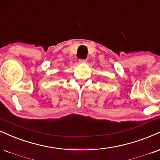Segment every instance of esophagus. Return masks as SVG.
I'll list each match as a JSON object with an SVG mask.
<instances>
[{
  "label": "esophagus",
  "mask_w": 160,
  "mask_h": 160,
  "mask_svg": "<svg viewBox=\"0 0 160 160\" xmlns=\"http://www.w3.org/2000/svg\"><path fill=\"white\" fill-rule=\"evenodd\" d=\"M86 59H80V60H79V62L80 63H81V64H83V63H86Z\"/></svg>",
  "instance_id": "34e87169"
}]
</instances>
